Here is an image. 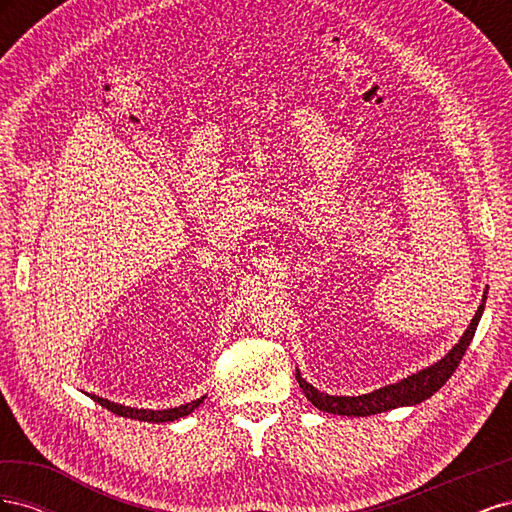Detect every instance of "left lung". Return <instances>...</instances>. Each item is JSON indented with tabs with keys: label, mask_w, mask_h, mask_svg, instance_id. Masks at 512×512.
I'll return each mask as SVG.
<instances>
[{
	"label": "left lung",
	"mask_w": 512,
	"mask_h": 512,
	"mask_svg": "<svg viewBox=\"0 0 512 512\" xmlns=\"http://www.w3.org/2000/svg\"><path fill=\"white\" fill-rule=\"evenodd\" d=\"M485 301H487V290L483 294V303L478 305L476 314L472 318V322L468 324L466 333L461 335L459 342L453 346V350L444 354L438 363L429 365L427 369L416 371V374L399 380L395 384H386L382 389H376L371 393L359 395V397H344V395H329V393H320L318 389H314L305 378H301V371L297 369V382L303 389L305 397L312 401V404L329 414H342V416H371V414H380V412H389L393 408L399 406H416L421 401L429 399L433 393L440 391L442 386L446 384V380L455 374L457 365L461 363L463 354H466L472 337L476 333L478 320L483 316L485 309Z\"/></svg>",
	"instance_id": "left-lung-1"
}]
</instances>
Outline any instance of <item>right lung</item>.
<instances>
[{"instance_id": "1", "label": "right lung", "mask_w": 512, "mask_h": 512, "mask_svg": "<svg viewBox=\"0 0 512 512\" xmlns=\"http://www.w3.org/2000/svg\"><path fill=\"white\" fill-rule=\"evenodd\" d=\"M89 395V393H87ZM94 401H98V404L106 410H111L113 414H119V416H126V418H134V421H147V423H173L177 421V418L181 416H188L192 414L200 404L205 401V395L200 399H194L190 401V404H183L179 408H168V410H143V408H130V406H121V404H115V401H108V399H102L98 395H89Z\"/></svg>"}]
</instances>
